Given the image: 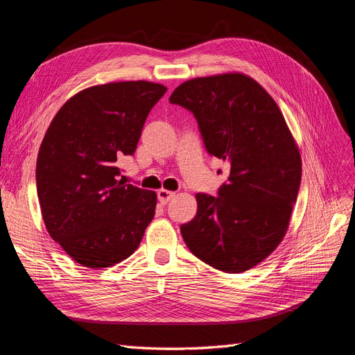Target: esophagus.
<instances>
[{
	"mask_svg": "<svg viewBox=\"0 0 355 355\" xmlns=\"http://www.w3.org/2000/svg\"><path fill=\"white\" fill-rule=\"evenodd\" d=\"M157 196H158V201L164 206V204H167L171 198L175 197V192L168 189H159Z\"/></svg>",
	"mask_w": 355,
	"mask_h": 355,
	"instance_id": "1",
	"label": "esophagus"
}]
</instances>
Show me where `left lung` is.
<instances>
[{
	"mask_svg": "<svg viewBox=\"0 0 355 355\" xmlns=\"http://www.w3.org/2000/svg\"><path fill=\"white\" fill-rule=\"evenodd\" d=\"M170 103L194 114L209 154L230 164L219 197L196 196L197 214L182 237L214 270H250L287 232L302 178L295 137L270 93L240 72L182 83Z\"/></svg>",
	"mask_w": 355,
	"mask_h": 355,
	"instance_id": "1",
	"label": "left lung"
}]
</instances>
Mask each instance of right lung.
Listing matches in <instances>:
<instances>
[{
	"label": "right lung",
	"instance_id": "add662e5",
	"mask_svg": "<svg viewBox=\"0 0 355 355\" xmlns=\"http://www.w3.org/2000/svg\"><path fill=\"white\" fill-rule=\"evenodd\" d=\"M167 87L151 81L93 85L62 105L37 158V192L50 237L87 268L127 259L153 220L157 194L118 180L146 116Z\"/></svg>",
	"mask_w": 355,
	"mask_h": 355
}]
</instances>
